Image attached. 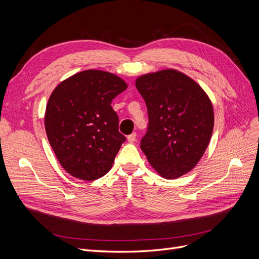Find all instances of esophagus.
I'll return each instance as SVG.
<instances>
[{"label":"esophagus","instance_id":"1","mask_svg":"<svg viewBox=\"0 0 259 259\" xmlns=\"http://www.w3.org/2000/svg\"><path fill=\"white\" fill-rule=\"evenodd\" d=\"M136 140V133H133V134H131V135H128L127 136V142L128 143H134Z\"/></svg>","mask_w":259,"mask_h":259}]
</instances>
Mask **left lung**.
I'll return each mask as SVG.
<instances>
[{
    "instance_id": "1",
    "label": "left lung",
    "mask_w": 259,
    "mask_h": 259,
    "mask_svg": "<svg viewBox=\"0 0 259 259\" xmlns=\"http://www.w3.org/2000/svg\"><path fill=\"white\" fill-rule=\"evenodd\" d=\"M149 125L140 148L159 175L175 179L190 171L204 154L214 127L213 105L190 76L164 69L136 79Z\"/></svg>"
}]
</instances>
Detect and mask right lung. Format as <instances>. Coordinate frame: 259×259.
Segmentation results:
<instances>
[{"label": "right lung", "instance_id": "add662e5", "mask_svg": "<svg viewBox=\"0 0 259 259\" xmlns=\"http://www.w3.org/2000/svg\"><path fill=\"white\" fill-rule=\"evenodd\" d=\"M127 89L120 76L84 70L60 82L45 110V131L60 165L71 176L95 180L106 175L125 136L111 101Z\"/></svg>", "mask_w": 259, "mask_h": 259}]
</instances>
